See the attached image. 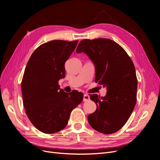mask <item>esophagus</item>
I'll return each mask as SVG.
<instances>
[{"label": "esophagus", "mask_w": 160, "mask_h": 160, "mask_svg": "<svg viewBox=\"0 0 160 160\" xmlns=\"http://www.w3.org/2000/svg\"><path fill=\"white\" fill-rule=\"evenodd\" d=\"M90 100V97H89V96L88 95H83V101L87 102V101H88V100Z\"/></svg>", "instance_id": "obj_1"}]
</instances>
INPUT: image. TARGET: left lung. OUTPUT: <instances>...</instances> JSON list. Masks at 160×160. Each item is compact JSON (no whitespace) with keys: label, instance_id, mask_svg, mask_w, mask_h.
I'll list each match as a JSON object with an SVG mask.
<instances>
[{"label":"left lung","instance_id":"8db88e82","mask_svg":"<svg viewBox=\"0 0 160 160\" xmlns=\"http://www.w3.org/2000/svg\"><path fill=\"white\" fill-rule=\"evenodd\" d=\"M76 52L86 54L95 67V82L106 88V95L90 98L96 111L88 115L91 127L105 134L119 130L130 117L136 102L138 80L134 65L125 50L105 38L82 40Z\"/></svg>","mask_w":160,"mask_h":160}]
</instances>
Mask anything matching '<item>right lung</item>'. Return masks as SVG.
<instances>
[{"mask_svg":"<svg viewBox=\"0 0 160 160\" xmlns=\"http://www.w3.org/2000/svg\"><path fill=\"white\" fill-rule=\"evenodd\" d=\"M78 41L53 40L31 55L21 83L23 105L30 122L39 131L54 133L63 129L70 114L83 98L81 92L65 93L58 81L65 77V63Z\"/></svg>","mask_w":160,"mask_h":160,"instance_id":"add662e5","label":"right lung"}]
</instances>
